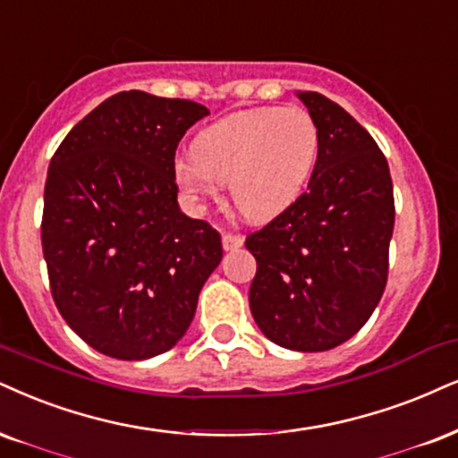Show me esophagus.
<instances>
[{
  "label": "esophagus",
  "instance_id": "obj_1",
  "mask_svg": "<svg viewBox=\"0 0 458 458\" xmlns=\"http://www.w3.org/2000/svg\"><path fill=\"white\" fill-rule=\"evenodd\" d=\"M244 244V238L240 233H233V231H225L223 233V248L225 250H238V248Z\"/></svg>",
  "mask_w": 458,
  "mask_h": 458
}]
</instances>
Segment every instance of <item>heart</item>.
I'll return each mask as SVG.
<instances>
[{"instance_id":"1","label":"heart","mask_w":458,"mask_h":458,"mask_svg":"<svg viewBox=\"0 0 458 458\" xmlns=\"http://www.w3.org/2000/svg\"><path fill=\"white\" fill-rule=\"evenodd\" d=\"M318 146L316 121L299 106L242 110L201 129L193 155L180 157L174 176L193 199L216 195L220 182H229L246 218L269 220L301 193Z\"/></svg>"}]
</instances>
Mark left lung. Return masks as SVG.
<instances>
[{
    "label": "left lung",
    "instance_id": "left-lung-1",
    "mask_svg": "<svg viewBox=\"0 0 458 458\" xmlns=\"http://www.w3.org/2000/svg\"><path fill=\"white\" fill-rule=\"evenodd\" d=\"M320 146L308 191L246 238L257 259L248 301L267 340L323 352L357 333L388 278L394 225L385 152L335 101L306 91Z\"/></svg>",
    "mask_w": 458,
    "mask_h": 458
}]
</instances>
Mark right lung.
<instances>
[{"mask_svg": "<svg viewBox=\"0 0 458 458\" xmlns=\"http://www.w3.org/2000/svg\"><path fill=\"white\" fill-rule=\"evenodd\" d=\"M210 114L123 91L65 135L44 186L42 250L65 323L101 354L142 360L189 329L223 259L220 233L178 208V142Z\"/></svg>", "mask_w": 458, "mask_h": 458, "instance_id": "add662e5", "label": "right lung"}]
</instances>
